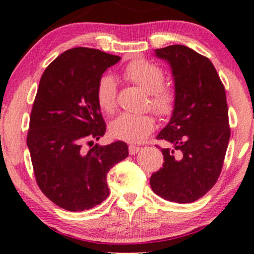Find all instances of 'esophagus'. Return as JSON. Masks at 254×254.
Returning a JSON list of instances; mask_svg holds the SVG:
<instances>
[{"label": "esophagus", "instance_id": "obj_1", "mask_svg": "<svg viewBox=\"0 0 254 254\" xmlns=\"http://www.w3.org/2000/svg\"><path fill=\"white\" fill-rule=\"evenodd\" d=\"M142 148L141 147H137V145H133V144H130L129 145V153L130 155H135V154L138 153V151H141Z\"/></svg>", "mask_w": 254, "mask_h": 254}]
</instances>
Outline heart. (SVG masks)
<instances>
[{
  "label": "heart",
  "mask_w": 254,
  "mask_h": 254,
  "mask_svg": "<svg viewBox=\"0 0 254 254\" xmlns=\"http://www.w3.org/2000/svg\"><path fill=\"white\" fill-rule=\"evenodd\" d=\"M124 77L131 81L148 94H150V107L157 115H171L176 104V94L164 87L165 74L160 66L145 60H135L127 65ZM95 99L99 109L106 115H112L117 109V84L115 78L105 75L99 80L95 89ZM155 129V119L150 115L122 113L109 125L110 135L116 139L138 143Z\"/></svg>",
  "instance_id": "1"
}]
</instances>
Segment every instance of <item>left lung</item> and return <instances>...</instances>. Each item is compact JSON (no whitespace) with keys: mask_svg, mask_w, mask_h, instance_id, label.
Segmentation results:
<instances>
[{"mask_svg":"<svg viewBox=\"0 0 254 254\" xmlns=\"http://www.w3.org/2000/svg\"><path fill=\"white\" fill-rule=\"evenodd\" d=\"M155 57L170 64L176 104L157 138L162 168L150 177L157 196L176 203H192L217 182L228 147L230 130L226 90L210 60L184 45L156 49Z\"/></svg>","mask_w":254,"mask_h":254,"instance_id":"8db88e82","label":"left lung"}]
</instances>
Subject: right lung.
Masks as SVG:
<instances>
[{
    "label": "right lung",
    "mask_w": 254,
    "mask_h": 254,
    "mask_svg": "<svg viewBox=\"0 0 254 254\" xmlns=\"http://www.w3.org/2000/svg\"><path fill=\"white\" fill-rule=\"evenodd\" d=\"M119 60L97 49L74 48L51 62L40 78L27 147L39 189L68 211L88 210L104 202L110 194L107 173L129 155L122 141L97 143L88 151L82 148L106 131L95 89Z\"/></svg>",
    "instance_id": "right-lung-1"
}]
</instances>
